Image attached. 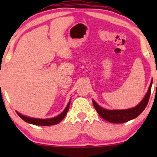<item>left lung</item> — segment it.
Wrapping results in <instances>:
<instances>
[{
  "instance_id": "1",
  "label": "left lung",
  "mask_w": 157,
  "mask_h": 157,
  "mask_svg": "<svg viewBox=\"0 0 157 157\" xmlns=\"http://www.w3.org/2000/svg\"><path fill=\"white\" fill-rule=\"evenodd\" d=\"M152 82L153 80H151L148 90H147L146 94L145 95L144 98L142 99V101L137 105L134 108L122 110H109L102 108L94 100H92L93 105L94 106L95 109L97 110V113H99V115L106 121L112 122V123H123V122H126L129 121V120L137 117L139 115L144 111V109H145L151 95Z\"/></svg>"
}]
</instances>
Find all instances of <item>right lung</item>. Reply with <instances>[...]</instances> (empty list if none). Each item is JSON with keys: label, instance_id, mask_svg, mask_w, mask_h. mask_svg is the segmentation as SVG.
<instances>
[{"label": "right lung", "instance_id": "add662e5", "mask_svg": "<svg viewBox=\"0 0 157 157\" xmlns=\"http://www.w3.org/2000/svg\"><path fill=\"white\" fill-rule=\"evenodd\" d=\"M70 106V101L68 102V103L66 105V109L63 110V112H61L60 114L57 115V117L53 118H49V119H38V118H33V117H29L25 116V115L21 114L17 111V112L18 116L22 119L23 120H24L25 122H28V123L33 124V125H41V126H48V125H55V124L59 123V122H61L63 120L65 117H66V113H67L68 109H69Z\"/></svg>", "mask_w": 157, "mask_h": 157}]
</instances>
